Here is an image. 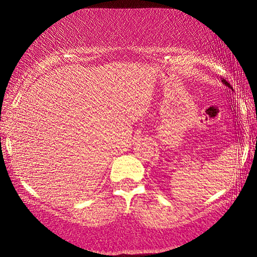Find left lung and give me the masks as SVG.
Here are the masks:
<instances>
[{"mask_svg":"<svg viewBox=\"0 0 257 257\" xmlns=\"http://www.w3.org/2000/svg\"><path fill=\"white\" fill-rule=\"evenodd\" d=\"M222 83H223V84H226V85H227L228 87H230V89H231V86L229 85V83H228V82H226V80H224V79H222Z\"/></svg>","mask_w":257,"mask_h":257,"instance_id":"8db88e82","label":"left lung"}]
</instances>
